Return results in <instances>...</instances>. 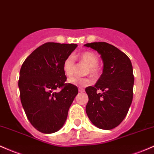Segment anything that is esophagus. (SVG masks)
<instances>
[{
  "label": "esophagus",
  "instance_id": "1",
  "mask_svg": "<svg viewBox=\"0 0 154 154\" xmlns=\"http://www.w3.org/2000/svg\"><path fill=\"white\" fill-rule=\"evenodd\" d=\"M78 91H80V92H84V91H85V90H84L83 88H80L78 89Z\"/></svg>",
  "mask_w": 154,
  "mask_h": 154
}]
</instances>
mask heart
I'll return each mask as SVG.
<instances>
[{
  "instance_id": "heart-1",
  "label": "heart",
  "mask_w": 154,
  "mask_h": 154,
  "mask_svg": "<svg viewBox=\"0 0 154 154\" xmlns=\"http://www.w3.org/2000/svg\"><path fill=\"white\" fill-rule=\"evenodd\" d=\"M77 58L80 61L83 62L88 66L87 72H89L93 77H96L98 75L97 65L99 63V59L97 55L93 52L86 51L81 52L79 55L74 57ZM74 60L72 56L66 57L63 60V73L67 77H71L73 76L74 72ZM69 82L73 85L78 86V87H85L91 83V80L89 78H80V77H73L69 80Z\"/></svg>"
}]
</instances>
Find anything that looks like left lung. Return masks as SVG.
<instances>
[{
  "label": "left lung",
  "mask_w": 154,
  "mask_h": 154,
  "mask_svg": "<svg viewBox=\"0 0 154 154\" xmlns=\"http://www.w3.org/2000/svg\"><path fill=\"white\" fill-rule=\"evenodd\" d=\"M84 46L99 52L103 61L102 75L95 85L85 88L88 96L86 113L96 127L114 129L126 117L132 102L134 79L131 62L126 54L106 42Z\"/></svg>",
  "instance_id": "8db88e82"
}]
</instances>
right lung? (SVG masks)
Returning a JSON list of instances; mask_svg holds the SVG:
<instances>
[{
  "label": "right lung",
  "instance_id": "add662e5",
  "mask_svg": "<svg viewBox=\"0 0 154 154\" xmlns=\"http://www.w3.org/2000/svg\"><path fill=\"white\" fill-rule=\"evenodd\" d=\"M77 47L76 44L47 42L32 52L20 69L22 105L30 124L42 133L52 134L63 127L78 94L77 86L65 83L63 71L64 59Z\"/></svg>",
  "mask_w": 154,
  "mask_h": 154
}]
</instances>
